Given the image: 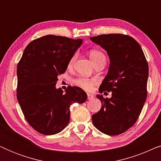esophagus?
<instances>
[{
    "mask_svg": "<svg viewBox=\"0 0 161 161\" xmlns=\"http://www.w3.org/2000/svg\"><path fill=\"white\" fill-rule=\"evenodd\" d=\"M87 98L88 100H92L94 98V95L92 94H87Z\"/></svg>",
    "mask_w": 161,
    "mask_h": 161,
    "instance_id": "obj_1",
    "label": "esophagus"
}]
</instances>
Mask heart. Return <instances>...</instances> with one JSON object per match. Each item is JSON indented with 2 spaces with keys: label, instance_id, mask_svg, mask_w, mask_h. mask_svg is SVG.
<instances>
[{
  "label": "heart",
  "instance_id": "b5f03b06",
  "mask_svg": "<svg viewBox=\"0 0 161 161\" xmlns=\"http://www.w3.org/2000/svg\"><path fill=\"white\" fill-rule=\"evenodd\" d=\"M89 56L94 64H96L97 63L100 62V61H105V60H106L104 53L98 50H90ZM75 58L76 55L75 54L72 56V58H70L69 64H68V67H72L75 60ZM73 83L75 85H76L77 86L80 87L82 89L85 90V91L89 92L91 91L94 86L97 83V80L95 79H89L86 78H83V77H79V78L74 79Z\"/></svg>",
  "mask_w": 161,
  "mask_h": 161
}]
</instances>
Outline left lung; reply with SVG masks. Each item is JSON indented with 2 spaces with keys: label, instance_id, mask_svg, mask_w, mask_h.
Returning a JSON list of instances; mask_svg holds the SVG:
<instances>
[{
  "label": "left lung",
  "instance_id": "left-lung-1",
  "mask_svg": "<svg viewBox=\"0 0 161 161\" xmlns=\"http://www.w3.org/2000/svg\"><path fill=\"white\" fill-rule=\"evenodd\" d=\"M90 39L104 48L110 58L99 91L112 92L111 98L97 96L102 108L92 115V122L103 133L119 135L133 126L142 112L147 95L148 64L139 44L128 35L102 34Z\"/></svg>",
  "mask_w": 161,
  "mask_h": 161
}]
</instances>
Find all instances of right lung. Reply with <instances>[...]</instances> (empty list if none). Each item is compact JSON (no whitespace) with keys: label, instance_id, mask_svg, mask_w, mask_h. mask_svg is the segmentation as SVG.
<instances>
[{"label":"right lung","instance_id":"1","mask_svg":"<svg viewBox=\"0 0 161 161\" xmlns=\"http://www.w3.org/2000/svg\"><path fill=\"white\" fill-rule=\"evenodd\" d=\"M81 39L47 35L31 42L17 64V98L25 119L35 130L54 135L69 124V106L83 103L87 94L80 88L68 86L64 94L56 89Z\"/></svg>","mask_w":161,"mask_h":161}]
</instances>
